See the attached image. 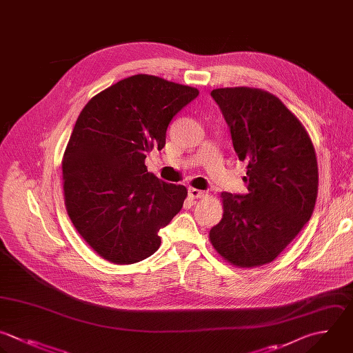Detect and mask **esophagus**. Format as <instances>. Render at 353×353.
I'll return each instance as SVG.
<instances>
[{
    "label": "esophagus",
    "instance_id": "obj_1",
    "mask_svg": "<svg viewBox=\"0 0 353 353\" xmlns=\"http://www.w3.org/2000/svg\"><path fill=\"white\" fill-rule=\"evenodd\" d=\"M188 193L192 199H199V197H203L204 196V192L203 190H199V189H194V188H189L188 189Z\"/></svg>",
    "mask_w": 353,
    "mask_h": 353
}]
</instances>
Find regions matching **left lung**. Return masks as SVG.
I'll return each instance as SVG.
<instances>
[{"mask_svg": "<svg viewBox=\"0 0 353 353\" xmlns=\"http://www.w3.org/2000/svg\"><path fill=\"white\" fill-rule=\"evenodd\" d=\"M247 163L245 194H221L223 216L210 230L214 248L240 268L272 262L310 219L317 197L314 148L274 95L252 88L211 91Z\"/></svg>", "mask_w": 353, "mask_h": 353, "instance_id": "1", "label": "left lung"}]
</instances>
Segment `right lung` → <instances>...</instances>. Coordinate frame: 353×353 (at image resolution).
Segmentation results:
<instances>
[{
  "label": "right lung",
  "instance_id": "obj_1",
  "mask_svg": "<svg viewBox=\"0 0 353 353\" xmlns=\"http://www.w3.org/2000/svg\"><path fill=\"white\" fill-rule=\"evenodd\" d=\"M197 95L137 74L95 95L80 113L62 163L65 204L102 258L128 265L160 247L159 232L181 211L188 190L148 172L145 159L165 146L171 120Z\"/></svg>",
  "mask_w": 353,
  "mask_h": 353
}]
</instances>
